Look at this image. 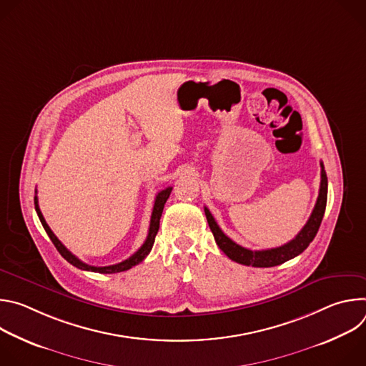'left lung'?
I'll list each match as a JSON object with an SVG mask.
<instances>
[{
	"mask_svg": "<svg viewBox=\"0 0 366 366\" xmlns=\"http://www.w3.org/2000/svg\"><path fill=\"white\" fill-rule=\"evenodd\" d=\"M322 167V181H320V189H319V197L317 202L315 205V210H312L308 222L305 226L301 229V232L288 243L274 247V249H265V250H250L246 249L236 242H233L230 237H227L223 230L219 227L216 223L214 217L212 216L210 210L207 207H204L205 217L208 222V226H210L214 240L219 244V247L237 264L246 265V267H254V268H271L281 265L287 260L298 256L302 253L308 244L312 242V239L316 237L319 227L322 224L325 210H326V202H327V177L325 171L323 162H320Z\"/></svg>",
	"mask_w": 366,
	"mask_h": 366,
	"instance_id": "1",
	"label": "left lung"
}]
</instances>
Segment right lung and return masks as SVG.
Wrapping results in <instances>:
<instances>
[{"mask_svg":"<svg viewBox=\"0 0 366 366\" xmlns=\"http://www.w3.org/2000/svg\"><path fill=\"white\" fill-rule=\"evenodd\" d=\"M171 191H172V187H168L165 189H162L161 192H158V195H156L154 198V205H153V212H152V217H150V226H149V233H147V237L144 240V243L140 246V249L133 253L130 257H127L126 260H123V262L120 264H116V265H110V267H91L85 262H82V260H79L75 254H72L64 244L62 242L55 236V233L50 230V227L47 226L40 208H39V204H37V197H34V205H36V213L40 219V223L43 226V229L46 230L47 236L50 237L51 243L55 244V247L58 249V252L68 260V262L82 271H91V272H99V274H117V272H123V271H127L136 265H139L142 260L149 254V252L152 250V246L154 243V237L156 234H158V230H159V222H161V216H162V212H164V207H165V202L167 199L169 198L171 195Z\"/></svg>","mask_w":366,"mask_h":366,"instance_id":"1","label":"right lung"}]
</instances>
